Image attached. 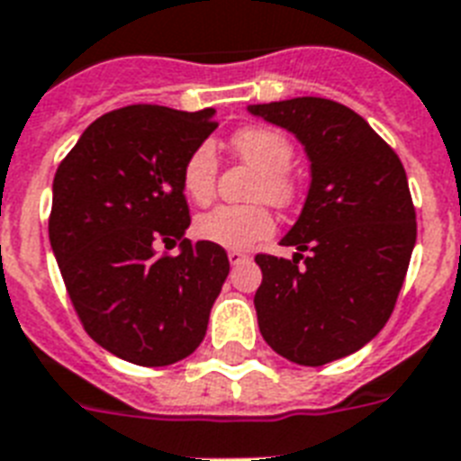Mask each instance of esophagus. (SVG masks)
<instances>
[{
	"label": "esophagus",
	"instance_id": "34e87169",
	"mask_svg": "<svg viewBox=\"0 0 461 461\" xmlns=\"http://www.w3.org/2000/svg\"><path fill=\"white\" fill-rule=\"evenodd\" d=\"M228 259H230V264H242V261H248L249 259V254L248 252H240V249H230L228 252Z\"/></svg>",
	"mask_w": 461,
	"mask_h": 461
}]
</instances>
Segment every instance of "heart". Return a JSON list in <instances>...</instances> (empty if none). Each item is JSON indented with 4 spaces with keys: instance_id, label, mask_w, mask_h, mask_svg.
I'll use <instances>...</instances> for the list:
<instances>
[{
    "instance_id": "b5f03b06",
    "label": "heart",
    "mask_w": 461,
    "mask_h": 461,
    "mask_svg": "<svg viewBox=\"0 0 461 461\" xmlns=\"http://www.w3.org/2000/svg\"><path fill=\"white\" fill-rule=\"evenodd\" d=\"M230 149L238 159L257 171L252 185V200H267L274 207H293L300 185L290 171L293 161V142L285 132L271 126H248L240 128L230 138ZM216 176H219V157L212 145L194 147L187 154L183 171H180V185L183 193L194 204H209L216 193ZM276 221L267 204H223L212 212L202 213L194 223V233L202 240L221 245L228 249H248L254 242L264 240L274 233Z\"/></svg>"
}]
</instances>
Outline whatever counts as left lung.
I'll list each match as a JSON object with an SVG mask.
<instances>
[{
  "instance_id": "1",
  "label": "left lung",
  "mask_w": 461,
  "mask_h": 461,
  "mask_svg": "<svg viewBox=\"0 0 461 461\" xmlns=\"http://www.w3.org/2000/svg\"><path fill=\"white\" fill-rule=\"evenodd\" d=\"M249 112L294 132L312 161L304 209L283 238L294 257H254L257 321L278 355L321 366L364 348L395 309L417 242L407 173L395 149L340 102L294 97Z\"/></svg>"
}]
</instances>
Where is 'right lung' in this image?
Returning a JSON list of instances; mask_svg holds the SVG:
<instances>
[{"mask_svg":"<svg viewBox=\"0 0 461 461\" xmlns=\"http://www.w3.org/2000/svg\"><path fill=\"white\" fill-rule=\"evenodd\" d=\"M213 109L131 104L85 128L54 176L50 242L92 340L140 366H168L204 340L228 276L221 245L185 240L187 154ZM181 242V254H158Z\"/></svg>","mask_w":461,"mask_h":461,"instance_id":"right-lung-1","label":"right lung"}]
</instances>
